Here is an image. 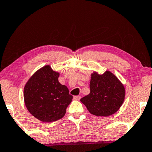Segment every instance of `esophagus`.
<instances>
[{
    "instance_id": "obj_1",
    "label": "esophagus",
    "mask_w": 152,
    "mask_h": 152,
    "mask_svg": "<svg viewBox=\"0 0 152 152\" xmlns=\"http://www.w3.org/2000/svg\"><path fill=\"white\" fill-rule=\"evenodd\" d=\"M73 99L75 100H79L81 99V97L79 96V95H75V96L73 97Z\"/></svg>"
}]
</instances>
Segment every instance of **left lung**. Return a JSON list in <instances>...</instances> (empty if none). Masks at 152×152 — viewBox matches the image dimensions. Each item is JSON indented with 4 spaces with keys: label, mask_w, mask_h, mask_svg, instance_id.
Segmentation results:
<instances>
[{
    "label": "left lung",
    "mask_w": 152,
    "mask_h": 152,
    "mask_svg": "<svg viewBox=\"0 0 152 152\" xmlns=\"http://www.w3.org/2000/svg\"><path fill=\"white\" fill-rule=\"evenodd\" d=\"M90 94L80 99L90 113L107 117L115 113L123 104L125 88L110 71L103 75L94 73L90 81Z\"/></svg>",
    "instance_id": "1"
}]
</instances>
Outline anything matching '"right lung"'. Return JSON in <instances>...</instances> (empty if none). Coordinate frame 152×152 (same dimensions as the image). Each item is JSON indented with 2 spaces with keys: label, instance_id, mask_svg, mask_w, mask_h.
Returning a JSON list of instances; mask_svg holds the SVG:
<instances>
[{
  "label": "right lung",
  "instance_id": "obj_1",
  "mask_svg": "<svg viewBox=\"0 0 152 152\" xmlns=\"http://www.w3.org/2000/svg\"><path fill=\"white\" fill-rule=\"evenodd\" d=\"M59 73L46 65L29 79L24 88L26 108L34 118L51 122L63 118L73 96L58 81Z\"/></svg>",
  "mask_w": 152,
  "mask_h": 152
}]
</instances>
